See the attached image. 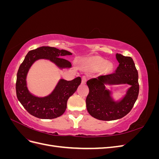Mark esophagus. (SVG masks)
<instances>
[{"instance_id": "obj_1", "label": "esophagus", "mask_w": 159, "mask_h": 159, "mask_svg": "<svg viewBox=\"0 0 159 159\" xmlns=\"http://www.w3.org/2000/svg\"><path fill=\"white\" fill-rule=\"evenodd\" d=\"M87 80H88L87 77H86V76H83L82 78H81V83H82V84H85L86 81H87Z\"/></svg>"}]
</instances>
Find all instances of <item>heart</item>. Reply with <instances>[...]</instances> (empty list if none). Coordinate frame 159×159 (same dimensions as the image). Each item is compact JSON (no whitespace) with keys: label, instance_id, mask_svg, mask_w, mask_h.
<instances>
[{"label":"heart","instance_id":"obj_1","mask_svg":"<svg viewBox=\"0 0 159 159\" xmlns=\"http://www.w3.org/2000/svg\"><path fill=\"white\" fill-rule=\"evenodd\" d=\"M89 64L91 65V67H93V68L95 69H101L103 67H104L106 64V61L104 60L102 57H100L99 56H94L91 57L89 60ZM110 66L107 65V68H109Z\"/></svg>","mask_w":159,"mask_h":159}]
</instances>
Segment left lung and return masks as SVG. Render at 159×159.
<instances>
[{"mask_svg": "<svg viewBox=\"0 0 159 159\" xmlns=\"http://www.w3.org/2000/svg\"><path fill=\"white\" fill-rule=\"evenodd\" d=\"M119 66L113 74L99 75L87 81L89 93L86 98V107L93 117L102 121H113L128 114L134 106L139 92L138 71L132 57L116 54ZM127 83L132 85L128 94L119 103L110 99V93L105 89L104 83Z\"/></svg>", "mask_w": 159, "mask_h": 159, "instance_id": "left-lung-1", "label": "left lung"}]
</instances>
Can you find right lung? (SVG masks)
Segmentation results:
<instances>
[{"label":"right lung","mask_w":159,"mask_h":159,"mask_svg":"<svg viewBox=\"0 0 159 159\" xmlns=\"http://www.w3.org/2000/svg\"><path fill=\"white\" fill-rule=\"evenodd\" d=\"M71 53L54 47L42 46L30 50L26 54L17 72L16 91L17 98L30 115L40 119H54L63 114L66 109L67 102L81 84L78 77L71 81L61 80L54 91L45 98H37L30 94L26 87V78L32 64L38 59H48L60 68H70L71 62L62 57Z\"/></svg>","instance_id":"obj_1"}]
</instances>
